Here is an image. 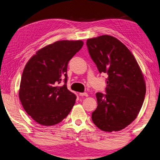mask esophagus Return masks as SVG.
<instances>
[{"instance_id":"obj_1","label":"esophagus","mask_w":160,"mask_h":160,"mask_svg":"<svg viewBox=\"0 0 160 160\" xmlns=\"http://www.w3.org/2000/svg\"><path fill=\"white\" fill-rule=\"evenodd\" d=\"M79 95L80 96H86V97H88V93H86V92H79Z\"/></svg>"}]
</instances>
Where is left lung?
Segmentation results:
<instances>
[{
  "label": "left lung",
  "instance_id": "1",
  "mask_svg": "<svg viewBox=\"0 0 160 160\" xmlns=\"http://www.w3.org/2000/svg\"><path fill=\"white\" fill-rule=\"evenodd\" d=\"M99 73H107V94L96 93L97 108L92 120L101 130L120 131L136 119L145 98L143 74L128 48L117 38L104 35L86 41Z\"/></svg>",
  "mask_w": 160,
  "mask_h": 160
}]
</instances>
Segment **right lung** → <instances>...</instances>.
I'll use <instances>...</instances> for the list:
<instances>
[{
    "mask_svg": "<svg viewBox=\"0 0 160 160\" xmlns=\"http://www.w3.org/2000/svg\"><path fill=\"white\" fill-rule=\"evenodd\" d=\"M81 40H61L42 48L24 68L19 97L26 112L38 124L54 125L70 113L77 97L67 88L69 61L81 49ZM64 79L62 87L58 85Z\"/></svg>",
    "mask_w": 160,
    "mask_h": 160,
    "instance_id": "add662e5",
    "label": "right lung"
}]
</instances>
